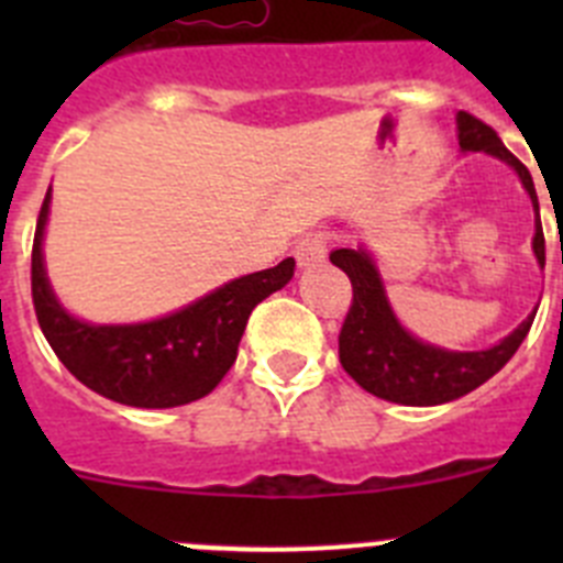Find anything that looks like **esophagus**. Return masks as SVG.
<instances>
[{"mask_svg": "<svg viewBox=\"0 0 563 563\" xmlns=\"http://www.w3.org/2000/svg\"><path fill=\"white\" fill-rule=\"evenodd\" d=\"M327 258V236L324 233H310L296 245V262L301 267H312Z\"/></svg>", "mask_w": 563, "mask_h": 563, "instance_id": "esophagus-1", "label": "esophagus"}]
</instances>
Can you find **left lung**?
Here are the masks:
<instances>
[{
	"instance_id": "left-lung-1",
	"label": "left lung",
	"mask_w": 563,
	"mask_h": 563,
	"mask_svg": "<svg viewBox=\"0 0 563 563\" xmlns=\"http://www.w3.org/2000/svg\"><path fill=\"white\" fill-rule=\"evenodd\" d=\"M456 141H460L462 152H485L490 157H499L519 174L521 186L530 194L536 208L533 253L539 265L544 267L539 197H536L533 177L525 163L507 152L494 129L467 112L456 114ZM330 262L341 267L352 282V307L343 318L341 335H338L341 366L361 389L380 400L400 402V406H440V402L456 400L490 380L516 355L533 327L536 312H530L510 335L494 343L490 350H442V346L415 338L397 321L389 298H386L380 271L366 247H357V251L338 247L330 253Z\"/></svg>"
}]
</instances>
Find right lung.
<instances>
[{"label": "right lung", "mask_w": 563, "mask_h": 563, "mask_svg": "<svg viewBox=\"0 0 563 563\" xmlns=\"http://www.w3.org/2000/svg\"><path fill=\"white\" fill-rule=\"evenodd\" d=\"M49 191L33 239V307L44 338L87 389L134 409H174L200 400L228 375L253 307L292 278L296 262L247 273L194 305L143 324H87L69 316L44 271Z\"/></svg>", "instance_id": "right-lung-1"}]
</instances>
